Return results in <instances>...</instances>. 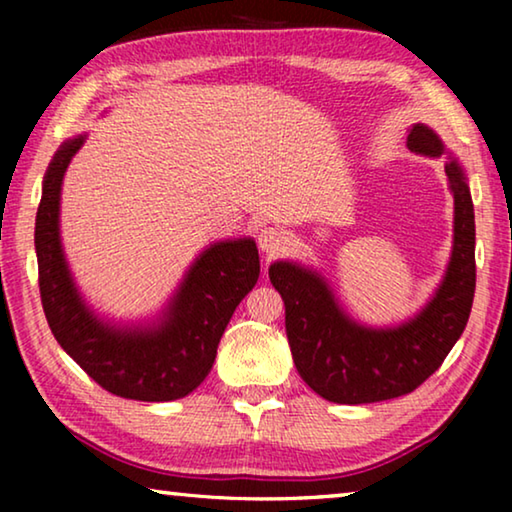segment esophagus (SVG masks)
<instances>
[{"mask_svg":"<svg viewBox=\"0 0 512 512\" xmlns=\"http://www.w3.org/2000/svg\"><path fill=\"white\" fill-rule=\"evenodd\" d=\"M289 244L287 232L282 228H264L259 232V248L264 250L266 255H280Z\"/></svg>","mask_w":512,"mask_h":512,"instance_id":"1","label":"esophagus"}]
</instances>
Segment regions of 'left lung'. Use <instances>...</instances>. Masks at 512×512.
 Here are the masks:
<instances>
[{
	"label": "left lung",
	"instance_id": "8db88e82",
	"mask_svg": "<svg viewBox=\"0 0 512 512\" xmlns=\"http://www.w3.org/2000/svg\"><path fill=\"white\" fill-rule=\"evenodd\" d=\"M411 151L438 158L443 142L415 124L406 137ZM454 194V250L436 296L409 323L393 329L357 325L336 305L323 277L289 262L268 268L287 307V339L305 384L336 404H370L406 395L443 366L461 339L476 287L474 207L456 160L445 164Z\"/></svg>",
	"mask_w": 512,
	"mask_h": 512
}]
</instances>
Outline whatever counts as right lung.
Instances as JSON below:
<instances>
[{"label": "right lung", "mask_w": 512, "mask_h": 512, "mask_svg": "<svg viewBox=\"0 0 512 512\" xmlns=\"http://www.w3.org/2000/svg\"><path fill=\"white\" fill-rule=\"evenodd\" d=\"M85 137L51 160L36 216L40 300L51 334L101 388L140 402H171L194 391L212 370L232 314L259 277L253 239L221 241L189 268L158 327L117 329L94 318L67 271L58 237L60 185Z\"/></svg>", "instance_id": "1"}]
</instances>
